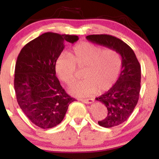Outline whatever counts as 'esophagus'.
Segmentation results:
<instances>
[{
    "instance_id": "1",
    "label": "esophagus",
    "mask_w": 159,
    "mask_h": 159,
    "mask_svg": "<svg viewBox=\"0 0 159 159\" xmlns=\"http://www.w3.org/2000/svg\"><path fill=\"white\" fill-rule=\"evenodd\" d=\"M80 101L86 104H91L94 102L93 98H80Z\"/></svg>"
}]
</instances>
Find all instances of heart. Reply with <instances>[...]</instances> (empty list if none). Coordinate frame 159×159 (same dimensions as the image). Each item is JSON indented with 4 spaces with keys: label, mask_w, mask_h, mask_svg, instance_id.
Masks as SVG:
<instances>
[{
    "label": "heart",
    "mask_w": 159,
    "mask_h": 159,
    "mask_svg": "<svg viewBox=\"0 0 159 159\" xmlns=\"http://www.w3.org/2000/svg\"><path fill=\"white\" fill-rule=\"evenodd\" d=\"M69 56H61L55 62L57 76L66 85L73 84L76 78L77 68L82 70L83 80L71 87L74 96H87L108 90L119 77L122 66L120 54L112 48L90 43H82L73 47Z\"/></svg>",
    "instance_id": "1"
}]
</instances>
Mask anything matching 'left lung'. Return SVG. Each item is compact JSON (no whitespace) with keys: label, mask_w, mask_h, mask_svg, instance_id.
<instances>
[{"label":"left lung","mask_w":159,"mask_h":159,"mask_svg":"<svg viewBox=\"0 0 159 159\" xmlns=\"http://www.w3.org/2000/svg\"><path fill=\"white\" fill-rule=\"evenodd\" d=\"M86 38L93 43L114 49L122 57V71L118 80L107 93L96 98L107 110V116L98 121V125L105 128L116 126L129 119L139 99L140 65L131 47L115 36L97 34Z\"/></svg>","instance_id":"8db88e82"}]
</instances>
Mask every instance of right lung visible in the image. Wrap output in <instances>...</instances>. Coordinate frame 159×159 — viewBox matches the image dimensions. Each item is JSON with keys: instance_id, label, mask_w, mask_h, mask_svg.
Segmentation results:
<instances>
[{"instance_id": "1", "label": "right lung", "mask_w": 159, "mask_h": 159, "mask_svg": "<svg viewBox=\"0 0 159 159\" xmlns=\"http://www.w3.org/2000/svg\"><path fill=\"white\" fill-rule=\"evenodd\" d=\"M75 35L48 32L29 42L18 56L14 88L21 109L36 126L51 129L62 122L69 104L75 100L66 93L56 77L55 62L66 42Z\"/></svg>"}]
</instances>
